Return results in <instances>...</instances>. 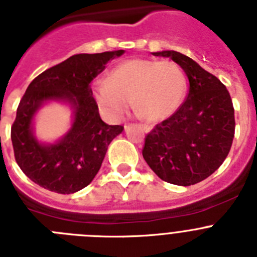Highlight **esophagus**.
<instances>
[{"label": "esophagus", "instance_id": "34e87169", "mask_svg": "<svg viewBox=\"0 0 257 257\" xmlns=\"http://www.w3.org/2000/svg\"><path fill=\"white\" fill-rule=\"evenodd\" d=\"M124 128H127V126H124ZM142 128L145 131V133H151L153 127L151 124H142Z\"/></svg>", "mask_w": 257, "mask_h": 257}]
</instances>
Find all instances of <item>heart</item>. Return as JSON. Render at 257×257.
<instances>
[{
    "label": "heart",
    "instance_id": "b5f03b06",
    "mask_svg": "<svg viewBox=\"0 0 257 257\" xmlns=\"http://www.w3.org/2000/svg\"><path fill=\"white\" fill-rule=\"evenodd\" d=\"M187 94V78L174 61L130 59L114 68L108 79L94 85L96 103L106 117L118 121L131 106L148 121L171 117Z\"/></svg>",
    "mask_w": 257,
    "mask_h": 257
}]
</instances>
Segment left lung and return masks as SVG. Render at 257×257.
I'll use <instances>...</instances> for the list:
<instances>
[{
    "instance_id": "1",
    "label": "left lung",
    "mask_w": 257,
    "mask_h": 257,
    "mask_svg": "<svg viewBox=\"0 0 257 257\" xmlns=\"http://www.w3.org/2000/svg\"><path fill=\"white\" fill-rule=\"evenodd\" d=\"M180 65L189 81L183 105L145 139L143 157L167 183L189 187L219 169L234 138V108L226 87L189 56L174 50L152 52Z\"/></svg>"
}]
</instances>
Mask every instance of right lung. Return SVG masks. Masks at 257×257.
<instances>
[{
	"label": "right lung",
	"instance_id": "right-lung-1",
	"mask_svg": "<svg viewBox=\"0 0 257 257\" xmlns=\"http://www.w3.org/2000/svg\"><path fill=\"white\" fill-rule=\"evenodd\" d=\"M123 54L124 50L77 54L45 70L28 86L11 127V142L22 171L40 187L70 194L94 180L109 144L123 127L101 119L90 83L109 60ZM50 102L72 110L68 131L51 143L38 140L34 128L35 115Z\"/></svg>",
	"mask_w": 257,
	"mask_h": 257
}]
</instances>
